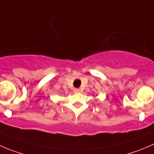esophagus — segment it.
Returning a JSON list of instances; mask_svg holds the SVG:
<instances>
[{"instance_id":"obj_1","label":"esophagus","mask_w":154,"mask_h":154,"mask_svg":"<svg viewBox=\"0 0 154 154\" xmlns=\"http://www.w3.org/2000/svg\"><path fill=\"white\" fill-rule=\"evenodd\" d=\"M80 88H74V92H75V93H78V92H80Z\"/></svg>"}]
</instances>
